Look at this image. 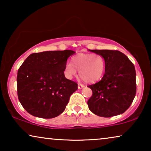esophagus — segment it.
I'll use <instances>...</instances> for the list:
<instances>
[{
	"instance_id": "34e87169",
	"label": "esophagus",
	"mask_w": 151,
	"mask_h": 151,
	"mask_svg": "<svg viewBox=\"0 0 151 151\" xmlns=\"http://www.w3.org/2000/svg\"><path fill=\"white\" fill-rule=\"evenodd\" d=\"M78 88H79V89H80V88H82L83 87H84V84H82L78 83Z\"/></svg>"
}]
</instances>
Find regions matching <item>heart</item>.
<instances>
[{"label": "heart", "mask_w": 151, "mask_h": 151, "mask_svg": "<svg viewBox=\"0 0 151 151\" xmlns=\"http://www.w3.org/2000/svg\"><path fill=\"white\" fill-rule=\"evenodd\" d=\"M105 69L104 58L98 53H80L74 55L71 63L66 64L64 74L66 78L71 79L77 75L85 82L93 83L102 78Z\"/></svg>", "instance_id": "b5f03b06"}]
</instances>
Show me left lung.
I'll list each match as a JSON object with an SVG mask.
<instances>
[{
	"label": "left lung",
	"mask_w": 151,
	"mask_h": 151,
	"mask_svg": "<svg viewBox=\"0 0 151 151\" xmlns=\"http://www.w3.org/2000/svg\"><path fill=\"white\" fill-rule=\"evenodd\" d=\"M104 58L105 73L100 81L88 85L92 96L88 109L98 116L110 117L124 113L136 94L135 66L117 50H91Z\"/></svg>",
	"instance_id": "obj_1"
}]
</instances>
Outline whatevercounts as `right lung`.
Wrapping results in <instances>:
<instances>
[{"instance_id": "obj_1", "label": "right lung", "mask_w": 151, "mask_h": 151, "mask_svg": "<svg viewBox=\"0 0 151 151\" xmlns=\"http://www.w3.org/2000/svg\"><path fill=\"white\" fill-rule=\"evenodd\" d=\"M71 50L49 51L29 55L18 71L17 93L23 108L35 117L49 119L65 111L70 96L78 89L64 69Z\"/></svg>"}]
</instances>
